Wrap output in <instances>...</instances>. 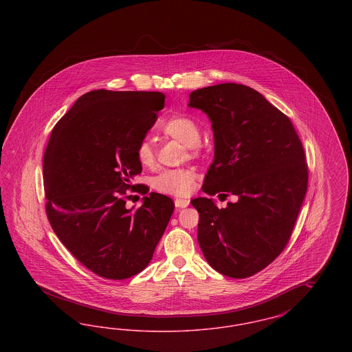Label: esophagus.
<instances>
[{
  "label": "esophagus",
  "instance_id": "esophagus-1",
  "mask_svg": "<svg viewBox=\"0 0 352 352\" xmlns=\"http://www.w3.org/2000/svg\"><path fill=\"white\" fill-rule=\"evenodd\" d=\"M174 203H175L177 208H186L188 206L190 201H187V199H175Z\"/></svg>",
  "mask_w": 352,
  "mask_h": 352
}]
</instances>
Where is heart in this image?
Returning <instances> with one entry per match:
<instances>
[{"label":"heart","instance_id":"1","mask_svg":"<svg viewBox=\"0 0 352 352\" xmlns=\"http://www.w3.org/2000/svg\"><path fill=\"white\" fill-rule=\"evenodd\" d=\"M160 131L170 138L182 142L191 151H195L201 142L198 124L188 116H173L160 125ZM135 157L142 166L151 168L155 161V153L149 138H144L135 149ZM195 174L190 168H168L161 171L151 179L154 190L174 197H187L194 186Z\"/></svg>","mask_w":352,"mask_h":352}]
</instances>
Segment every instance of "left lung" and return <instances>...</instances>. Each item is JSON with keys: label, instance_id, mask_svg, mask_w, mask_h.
<instances>
[{"label": "left lung", "instance_id": "8db88e82", "mask_svg": "<svg viewBox=\"0 0 352 352\" xmlns=\"http://www.w3.org/2000/svg\"><path fill=\"white\" fill-rule=\"evenodd\" d=\"M188 107L212 122L215 155L201 190L237 201L218 208L195 198L207 263L232 278L263 270L284 251L307 190V165L292 121L260 92L223 83L192 91Z\"/></svg>", "mask_w": 352, "mask_h": 352}]
</instances>
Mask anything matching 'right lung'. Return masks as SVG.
Returning a JSON list of instances; mask_svg holds the SVG:
<instances>
[{
	"label": "right lung",
	"mask_w": 352,
	"mask_h": 352,
	"mask_svg": "<svg viewBox=\"0 0 352 352\" xmlns=\"http://www.w3.org/2000/svg\"><path fill=\"white\" fill-rule=\"evenodd\" d=\"M164 105L161 92H87L56 122L45 151L51 227L85 268L108 280L149 265L174 211L171 198L158 192L137 210L125 206L131 179L142 171L137 145Z\"/></svg>",
	"instance_id": "obj_1"
}]
</instances>
